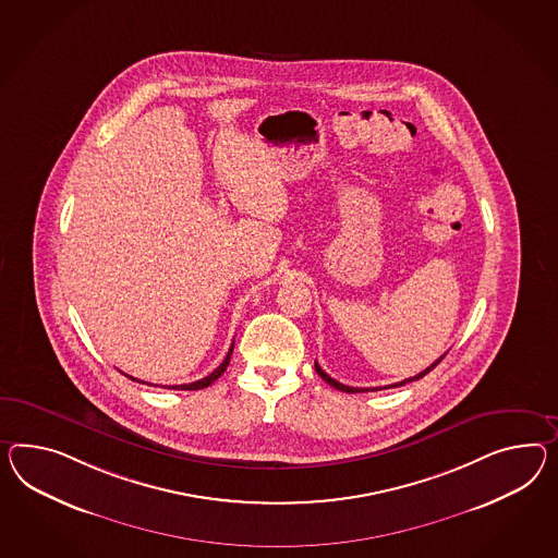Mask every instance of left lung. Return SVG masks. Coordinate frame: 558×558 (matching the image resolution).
<instances>
[{
  "label": "left lung",
  "mask_w": 558,
  "mask_h": 558,
  "mask_svg": "<svg viewBox=\"0 0 558 558\" xmlns=\"http://www.w3.org/2000/svg\"><path fill=\"white\" fill-rule=\"evenodd\" d=\"M444 357H445V354H444V356L439 357V360H435V362H433V364H430L429 368H425V371L418 372V374H416V376H413V378H407V380H400V383H395V385L385 386V388H395V386L407 385V383H413V380H418V378H423V376H425V374H429V372L433 371V368H435V366H437V364H439V362H441V360H444ZM315 372H317V374H319V376H322V378H324V380H326V383H328L329 386H333V388H338V390H342V392H372V390H383V388H354V386L342 385V383H338V380H333V378H331V376H328V374H326V372L322 371V368H319V364H317V362H315Z\"/></svg>",
  "instance_id": "8db88e82"
}]
</instances>
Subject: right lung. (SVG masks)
Segmentation results:
<instances>
[{
  "instance_id": "add662e5",
  "label": "right lung",
  "mask_w": 558,
  "mask_h": 558,
  "mask_svg": "<svg viewBox=\"0 0 558 558\" xmlns=\"http://www.w3.org/2000/svg\"><path fill=\"white\" fill-rule=\"evenodd\" d=\"M232 348H234V342L230 345L229 354L225 357V362L216 368L215 372H210L206 378H202V380H196V383H190V385H172V386H161V388H170V390H201V388H206V386L213 385L216 378H220L225 371H227V366H229L230 356H232ZM131 380H137V378H133V376H129ZM137 383H142V380H137ZM142 385H147V383H142Z\"/></svg>"
}]
</instances>
